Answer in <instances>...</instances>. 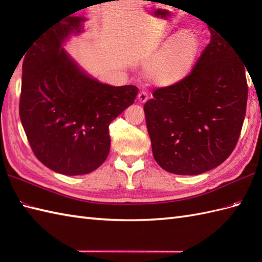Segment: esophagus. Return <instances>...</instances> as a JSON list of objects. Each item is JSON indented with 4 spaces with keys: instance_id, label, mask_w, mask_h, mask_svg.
<instances>
[{
    "instance_id": "1",
    "label": "esophagus",
    "mask_w": 262,
    "mask_h": 262,
    "mask_svg": "<svg viewBox=\"0 0 262 262\" xmlns=\"http://www.w3.org/2000/svg\"><path fill=\"white\" fill-rule=\"evenodd\" d=\"M137 100H138V102H140V103H145L147 100H148V94L146 92L142 91V92L138 93Z\"/></svg>"
}]
</instances>
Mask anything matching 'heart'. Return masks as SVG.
<instances>
[{"mask_svg": "<svg viewBox=\"0 0 262 262\" xmlns=\"http://www.w3.org/2000/svg\"><path fill=\"white\" fill-rule=\"evenodd\" d=\"M200 49L197 31L185 28L171 36L152 58L146 75L154 85L169 88L188 76Z\"/></svg>", "mask_w": 262, "mask_h": 262, "instance_id": "b5f03b06", "label": "heart"}]
</instances>
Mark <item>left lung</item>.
<instances>
[{
  "instance_id": "obj_1",
  "label": "left lung",
  "mask_w": 262,
  "mask_h": 262,
  "mask_svg": "<svg viewBox=\"0 0 262 262\" xmlns=\"http://www.w3.org/2000/svg\"><path fill=\"white\" fill-rule=\"evenodd\" d=\"M210 35L191 73L155 90L144 105L153 157L174 174L196 176L223 163L246 117V65L223 36Z\"/></svg>"
}]
</instances>
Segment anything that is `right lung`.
<instances>
[{
  "label": "right lung",
  "mask_w": 262,
  "mask_h": 262,
  "mask_svg": "<svg viewBox=\"0 0 262 262\" xmlns=\"http://www.w3.org/2000/svg\"><path fill=\"white\" fill-rule=\"evenodd\" d=\"M84 16L71 15L41 33L24 54L20 119L37 159L65 176L98 169L110 151L109 125L134 103L138 89L91 76L64 49L84 32Z\"/></svg>",
  "instance_id": "right-lung-1"
}]
</instances>
